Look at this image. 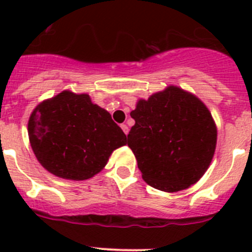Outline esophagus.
<instances>
[{"mask_svg":"<svg viewBox=\"0 0 252 252\" xmlns=\"http://www.w3.org/2000/svg\"><path fill=\"white\" fill-rule=\"evenodd\" d=\"M121 128H122V131H124V132L126 133V135H127V133H128V127H127V125H124V124H122V125H121Z\"/></svg>","mask_w":252,"mask_h":252,"instance_id":"1","label":"esophagus"}]
</instances>
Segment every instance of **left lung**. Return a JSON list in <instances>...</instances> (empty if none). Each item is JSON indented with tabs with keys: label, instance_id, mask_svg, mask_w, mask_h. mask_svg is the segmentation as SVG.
<instances>
[{
	"label": "left lung",
	"instance_id": "obj_1",
	"mask_svg": "<svg viewBox=\"0 0 252 252\" xmlns=\"http://www.w3.org/2000/svg\"><path fill=\"white\" fill-rule=\"evenodd\" d=\"M127 145L149 186L178 192L197 183L208 169L217 130L208 108L178 87L137 102Z\"/></svg>",
	"mask_w": 252,
	"mask_h": 252
}]
</instances>
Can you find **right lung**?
<instances>
[{
    "instance_id": "obj_1",
    "label": "right lung",
    "mask_w": 252,
    "mask_h": 252,
    "mask_svg": "<svg viewBox=\"0 0 252 252\" xmlns=\"http://www.w3.org/2000/svg\"><path fill=\"white\" fill-rule=\"evenodd\" d=\"M29 139L40 164L51 174L90 179L103 169L126 135L88 94L64 91L44 101L29 120Z\"/></svg>"
}]
</instances>
